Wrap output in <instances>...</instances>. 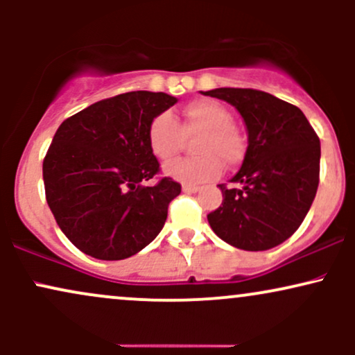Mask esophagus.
<instances>
[{"label":"esophagus","mask_w":355,"mask_h":355,"mask_svg":"<svg viewBox=\"0 0 355 355\" xmlns=\"http://www.w3.org/2000/svg\"><path fill=\"white\" fill-rule=\"evenodd\" d=\"M182 190L185 191V193H195V191L200 190V187H198V185H190V183H185V185L182 187Z\"/></svg>","instance_id":"esophagus-1"}]
</instances>
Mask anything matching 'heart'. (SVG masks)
I'll return each instance as SVG.
<instances>
[{"label":"heart","mask_w":355,"mask_h":355,"mask_svg":"<svg viewBox=\"0 0 355 355\" xmlns=\"http://www.w3.org/2000/svg\"><path fill=\"white\" fill-rule=\"evenodd\" d=\"M197 135L193 141L197 157L166 165L168 177L185 183H203L222 173V164L234 168L245 158V135L232 121L230 110L215 100H195L185 105L178 123L168 113L153 116L146 128V141L158 160L168 162L182 152L187 138Z\"/></svg>","instance_id":"obj_1"}]
</instances>
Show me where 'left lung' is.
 <instances>
[{
	"label": "left lung",
	"instance_id": "left-lung-1",
	"mask_svg": "<svg viewBox=\"0 0 355 355\" xmlns=\"http://www.w3.org/2000/svg\"><path fill=\"white\" fill-rule=\"evenodd\" d=\"M203 95L234 105L248 132L243 164L232 178L239 189L207 215L211 230L248 252L274 248L304 222L319 187L320 140L302 110L252 88H217Z\"/></svg>",
	"mask_w": 355,
	"mask_h": 355
}]
</instances>
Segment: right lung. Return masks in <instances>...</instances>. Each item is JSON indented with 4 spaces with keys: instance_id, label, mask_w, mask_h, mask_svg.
Instances as JSON below:
<instances>
[{
    "instance_id": "1",
    "label": "right lung",
    "mask_w": 355,
    "mask_h": 355,
    "mask_svg": "<svg viewBox=\"0 0 355 355\" xmlns=\"http://www.w3.org/2000/svg\"><path fill=\"white\" fill-rule=\"evenodd\" d=\"M175 103L162 92L121 93L56 130L43 160L44 193L61 232L83 254L128 259L162 230L182 185L170 177L141 185L160 173L146 128Z\"/></svg>"
}]
</instances>
